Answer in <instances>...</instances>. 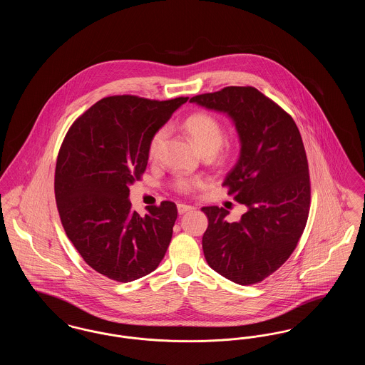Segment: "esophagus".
<instances>
[{
	"label": "esophagus",
	"mask_w": 365,
	"mask_h": 365,
	"mask_svg": "<svg viewBox=\"0 0 365 365\" xmlns=\"http://www.w3.org/2000/svg\"><path fill=\"white\" fill-rule=\"evenodd\" d=\"M191 208L190 205H185V204H178V212H179V215H183V213H186V212H189Z\"/></svg>",
	"instance_id": "34e87169"
}]
</instances>
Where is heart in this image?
Returning a JSON list of instances; mask_svg holds the SVG:
<instances>
[{
  "label": "heart",
  "instance_id": "heart-1",
  "mask_svg": "<svg viewBox=\"0 0 365 365\" xmlns=\"http://www.w3.org/2000/svg\"><path fill=\"white\" fill-rule=\"evenodd\" d=\"M183 128L190 135L202 155L216 153L220 149L225 139L223 124L216 116H213L212 113L205 110H197L189 115L183 122ZM165 135H167L165 128H160L153 134L148 149L150 158H156L160 152V148L165 139ZM201 186H202V180L198 178L178 175L174 179L175 189L183 194L192 192Z\"/></svg>",
  "mask_w": 365,
  "mask_h": 365
}]
</instances>
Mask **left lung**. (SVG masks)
<instances>
[{
	"mask_svg": "<svg viewBox=\"0 0 365 365\" xmlns=\"http://www.w3.org/2000/svg\"><path fill=\"white\" fill-rule=\"evenodd\" d=\"M226 112L241 139V156L223 186L247 207L240 222L228 210L201 209L208 216L204 256L216 272L243 286L272 275L294 252L311 208L305 148L293 118L256 87L228 86L190 98Z\"/></svg>",
	"mask_w": 365,
	"mask_h": 365,
	"instance_id": "obj_1",
	"label": "left lung"
}]
</instances>
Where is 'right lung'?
<instances>
[{
  "mask_svg": "<svg viewBox=\"0 0 365 365\" xmlns=\"http://www.w3.org/2000/svg\"><path fill=\"white\" fill-rule=\"evenodd\" d=\"M187 98L105 97L72 123L60 146L54 195L61 225L82 259L106 278H142L168 249L176 205L163 201L139 216L128 186L146 170L153 134Z\"/></svg>",
  "mask_w": 365,
  "mask_h": 365,
  "instance_id": "right-lung-1",
  "label": "right lung"
}]
</instances>
